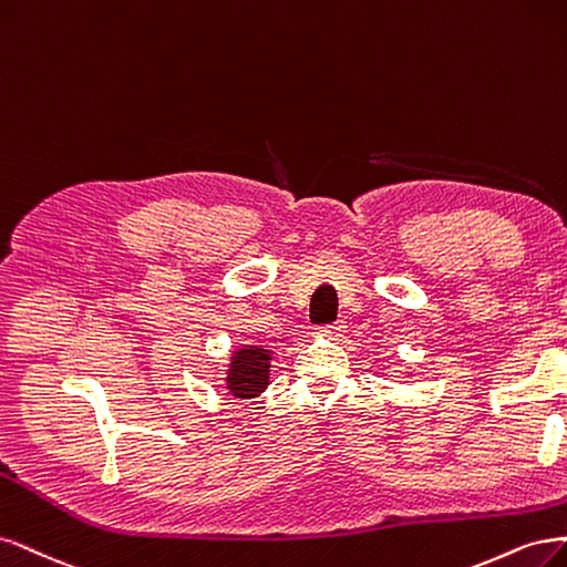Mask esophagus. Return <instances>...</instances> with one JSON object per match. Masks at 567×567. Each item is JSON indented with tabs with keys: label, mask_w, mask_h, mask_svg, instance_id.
Returning <instances> with one entry per match:
<instances>
[{
	"label": "esophagus",
	"mask_w": 567,
	"mask_h": 567,
	"mask_svg": "<svg viewBox=\"0 0 567 567\" xmlns=\"http://www.w3.org/2000/svg\"><path fill=\"white\" fill-rule=\"evenodd\" d=\"M327 339H332V341H339L341 337H343V332H346V324L343 322H334V324H327V327H322L320 330Z\"/></svg>",
	"instance_id": "1"
}]
</instances>
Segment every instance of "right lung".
Wrapping results in <instances>:
<instances>
[{
	"mask_svg": "<svg viewBox=\"0 0 567 567\" xmlns=\"http://www.w3.org/2000/svg\"><path fill=\"white\" fill-rule=\"evenodd\" d=\"M272 351L266 349V346H240L235 349L230 355L228 364V377H226V389L230 395L249 400L257 398L268 389L270 381V355Z\"/></svg>",
	"mask_w": 567,
	"mask_h": 567,
	"instance_id": "1",
	"label": "right lung"
}]
</instances>
